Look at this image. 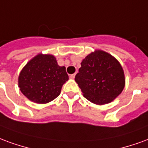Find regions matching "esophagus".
<instances>
[{"mask_svg": "<svg viewBox=\"0 0 148 148\" xmlns=\"http://www.w3.org/2000/svg\"><path fill=\"white\" fill-rule=\"evenodd\" d=\"M75 73H74V74H72V75H70L69 77L71 79H74V78H75Z\"/></svg>", "mask_w": 148, "mask_h": 148, "instance_id": "1", "label": "esophagus"}]
</instances>
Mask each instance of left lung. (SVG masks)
<instances>
[{"label":"left lung","mask_w":148,"mask_h":148,"mask_svg":"<svg viewBox=\"0 0 148 148\" xmlns=\"http://www.w3.org/2000/svg\"><path fill=\"white\" fill-rule=\"evenodd\" d=\"M75 80L84 96L97 105L112 102L121 93L125 84L121 64L102 50L91 53L82 61Z\"/></svg>","instance_id":"1"}]
</instances>
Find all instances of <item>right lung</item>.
Wrapping results in <instances>:
<instances>
[{
	"instance_id": "obj_1",
	"label": "right lung",
	"mask_w": 148,
	"mask_h": 148,
	"mask_svg": "<svg viewBox=\"0 0 148 148\" xmlns=\"http://www.w3.org/2000/svg\"><path fill=\"white\" fill-rule=\"evenodd\" d=\"M68 79L65 67L59 66L55 57L39 53L23 67L18 84L19 90L29 100L44 104L60 95Z\"/></svg>"
}]
</instances>
